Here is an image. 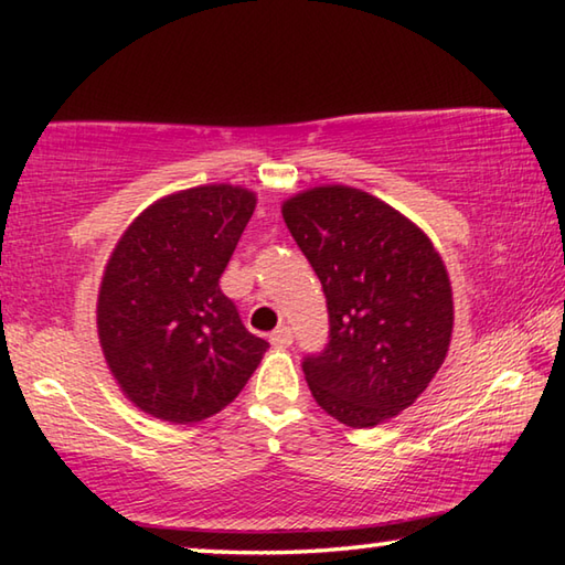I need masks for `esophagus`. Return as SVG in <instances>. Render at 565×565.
Listing matches in <instances>:
<instances>
[{"instance_id":"1","label":"esophagus","mask_w":565,"mask_h":565,"mask_svg":"<svg viewBox=\"0 0 565 565\" xmlns=\"http://www.w3.org/2000/svg\"><path fill=\"white\" fill-rule=\"evenodd\" d=\"M269 341L274 343V347L286 349V347H291V341H294V333H291V329H289V327H279V329H276V331L271 333Z\"/></svg>"}]
</instances>
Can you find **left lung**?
<instances>
[{
	"label": "left lung",
	"mask_w": 565,
	"mask_h": 565,
	"mask_svg": "<svg viewBox=\"0 0 565 565\" xmlns=\"http://www.w3.org/2000/svg\"><path fill=\"white\" fill-rule=\"evenodd\" d=\"M281 214L329 303V347L303 361L311 396L351 428L391 420L424 394L451 347L441 254L398 209L353 186L299 191Z\"/></svg>",
	"instance_id": "8db88e82"
}]
</instances>
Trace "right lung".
Masks as SVG:
<instances>
[{
  "label": "right lung",
  "mask_w": 565,
  "mask_h": 565,
  "mask_svg": "<svg viewBox=\"0 0 565 565\" xmlns=\"http://www.w3.org/2000/svg\"><path fill=\"white\" fill-rule=\"evenodd\" d=\"M254 209L244 186L181 189L149 204L111 248L97 296L99 347L145 414L169 424L218 414L269 349L218 289Z\"/></svg>",
  "instance_id": "1"
}]
</instances>
